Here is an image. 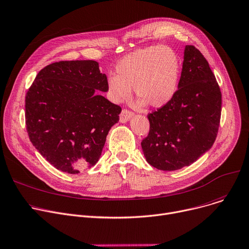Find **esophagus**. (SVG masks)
<instances>
[{
    "label": "esophagus",
    "instance_id": "esophagus-1",
    "mask_svg": "<svg viewBox=\"0 0 249 249\" xmlns=\"http://www.w3.org/2000/svg\"><path fill=\"white\" fill-rule=\"evenodd\" d=\"M133 115H134L133 111H130V110L124 108V109H123V111H122V113L120 115V122L121 123H126L127 121H129V119Z\"/></svg>",
    "mask_w": 249,
    "mask_h": 249
}]
</instances>
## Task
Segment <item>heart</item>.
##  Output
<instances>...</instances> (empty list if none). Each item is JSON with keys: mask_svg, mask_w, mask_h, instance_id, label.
Wrapping results in <instances>:
<instances>
[{"mask_svg": "<svg viewBox=\"0 0 249 249\" xmlns=\"http://www.w3.org/2000/svg\"><path fill=\"white\" fill-rule=\"evenodd\" d=\"M180 60L172 48L160 45L137 50L116 64L115 75L107 79L110 97L115 102L127 99L133 89L141 104L163 107L178 89Z\"/></svg>", "mask_w": 249, "mask_h": 249, "instance_id": "b5f03b06", "label": "heart"}]
</instances>
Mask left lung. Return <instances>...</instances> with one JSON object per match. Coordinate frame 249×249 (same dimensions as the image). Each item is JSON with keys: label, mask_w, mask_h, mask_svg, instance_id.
Listing matches in <instances>:
<instances>
[{"label": "left lung", "mask_w": 249, "mask_h": 249, "mask_svg": "<svg viewBox=\"0 0 249 249\" xmlns=\"http://www.w3.org/2000/svg\"><path fill=\"white\" fill-rule=\"evenodd\" d=\"M221 91L203 54L187 45L178 90L148 114L150 131L142 141L147 162L163 171L189 166L214 143L221 118Z\"/></svg>", "instance_id": "left-lung-1"}]
</instances>
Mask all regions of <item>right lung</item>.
<instances>
[{
  "instance_id": "1",
  "label": "right lung",
  "mask_w": 249,
  "mask_h": 249,
  "mask_svg": "<svg viewBox=\"0 0 249 249\" xmlns=\"http://www.w3.org/2000/svg\"><path fill=\"white\" fill-rule=\"evenodd\" d=\"M99 91L107 77L93 60L54 62L39 71L25 97L31 142L57 170L69 174L93 167L122 107Z\"/></svg>"
}]
</instances>
